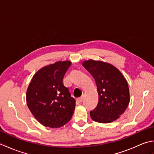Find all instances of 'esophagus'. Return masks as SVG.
<instances>
[{
    "label": "esophagus",
    "instance_id": "esophagus-1",
    "mask_svg": "<svg viewBox=\"0 0 154 154\" xmlns=\"http://www.w3.org/2000/svg\"><path fill=\"white\" fill-rule=\"evenodd\" d=\"M83 100V97H79V98H78V99H77V101L79 103H82Z\"/></svg>",
    "mask_w": 154,
    "mask_h": 154
}]
</instances>
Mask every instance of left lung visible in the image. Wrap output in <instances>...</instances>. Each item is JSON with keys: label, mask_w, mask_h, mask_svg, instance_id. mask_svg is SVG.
<instances>
[{"label": "left lung", "mask_w": 154, "mask_h": 154, "mask_svg": "<svg viewBox=\"0 0 154 154\" xmlns=\"http://www.w3.org/2000/svg\"><path fill=\"white\" fill-rule=\"evenodd\" d=\"M83 66L94 78L99 94L97 107L90 112L93 120L110 123L119 119L130 103L127 81L122 73L112 64L89 60Z\"/></svg>", "instance_id": "1"}]
</instances>
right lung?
<instances>
[{
    "label": "right lung",
    "instance_id": "obj_1",
    "mask_svg": "<svg viewBox=\"0 0 154 154\" xmlns=\"http://www.w3.org/2000/svg\"><path fill=\"white\" fill-rule=\"evenodd\" d=\"M70 61H60L35 73L26 91V103L35 119L44 126L60 128L71 119L75 100L63 85Z\"/></svg>",
    "mask_w": 154,
    "mask_h": 154
}]
</instances>
